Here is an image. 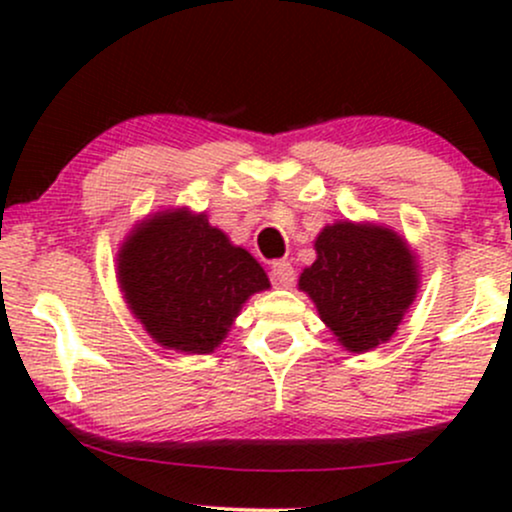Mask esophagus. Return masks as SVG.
I'll return each instance as SVG.
<instances>
[{"label":"esophagus","instance_id":"obj_1","mask_svg":"<svg viewBox=\"0 0 512 512\" xmlns=\"http://www.w3.org/2000/svg\"><path fill=\"white\" fill-rule=\"evenodd\" d=\"M269 276H272V284L276 289H291L293 281H296V272H293V264L289 260H276Z\"/></svg>","mask_w":512,"mask_h":512}]
</instances>
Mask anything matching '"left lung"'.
Returning a JSON list of instances; mask_svg holds the SVG:
<instances>
[{
  "instance_id": "1",
  "label": "left lung",
  "mask_w": 512,
  "mask_h": 512,
  "mask_svg": "<svg viewBox=\"0 0 512 512\" xmlns=\"http://www.w3.org/2000/svg\"><path fill=\"white\" fill-rule=\"evenodd\" d=\"M317 260L298 286L349 351L387 342L416 296L414 257L390 228L334 223L315 240Z\"/></svg>"
}]
</instances>
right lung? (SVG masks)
<instances>
[{
    "label": "right lung",
    "mask_w": 512,
    "mask_h": 512,
    "mask_svg": "<svg viewBox=\"0 0 512 512\" xmlns=\"http://www.w3.org/2000/svg\"><path fill=\"white\" fill-rule=\"evenodd\" d=\"M120 284L146 332L168 349L209 354L252 293L269 279L248 250L228 243L207 216L168 211L120 250Z\"/></svg>",
    "instance_id": "obj_1"
}]
</instances>
